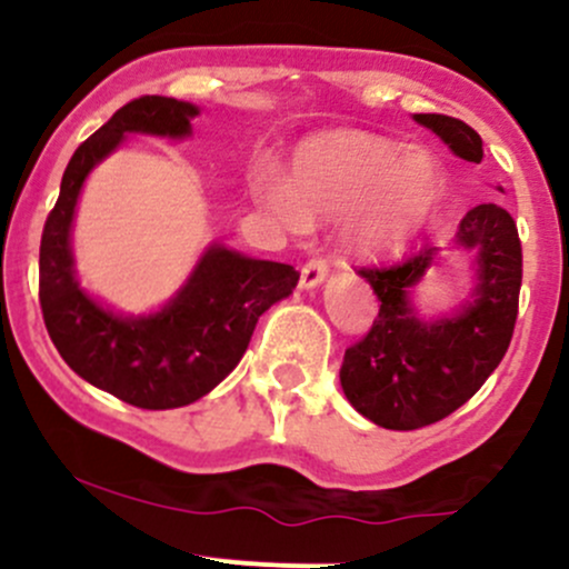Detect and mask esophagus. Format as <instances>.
<instances>
[{
    "instance_id": "esophagus-1",
    "label": "esophagus",
    "mask_w": 569,
    "mask_h": 569,
    "mask_svg": "<svg viewBox=\"0 0 569 569\" xmlns=\"http://www.w3.org/2000/svg\"><path fill=\"white\" fill-rule=\"evenodd\" d=\"M326 276H329V264H326L323 259H310V262L302 267V272H299V289H316V286L323 283Z\"/></svg>"
}]
</instances>
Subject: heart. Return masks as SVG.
Wrapping results in <instances>:
<instances>
[{
  "label": "heart",
  "mask_w": 569,
  "mask_h": 569,
  "mask_svg": "<svg viewBox=\"0 0 569 569\" xmlns=\"http://www.w3.org/2000/svg\"><path fill=\"white\" fill-rule=\"evenodd\" d=\"M447 194L439 158L426 147L367 130H329L293 149L286 181L262 189L289 230L339 219L342 243L363 257L403 251L428 230Z\"/></svg>",
  "instance_id": "1"
}]
</instances>
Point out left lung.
Masks as SVG:
<instances>
[{
  "instance_id": "1",
  "label": "left lung",
  "mask_w": 569,
  "mask_h": 569,
  "mask_svg": "<svg viewBox=\"0 0 569 569\" xmlns=\"http://www.w3.org/2000/svg\"><path fill=\"white\" fill-rule=\"evenodd\" d=\"M457 158L481 162V136L447 114H415ZM447 251L471 257L468 297L436 318H422L415 289L443 248L426 246L393 267H361L380 299L369 335L345 350L339 382L358 415L388 430L439 422L471 398L511 345L521 289V243L506 208L481 202L457 224Z\"/></svg>"
}]
</instances>
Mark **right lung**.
Wrapping results in <instances>:
<instances>
[{
	"mask_svg": "<svg viewBox=\"0 0 569 569\" xmlns=\"http://www.w3.org/2000/svg\"><path fill=\"white\" fill-rule=\"evenodd\" d=\"M200 109L141 96L71 154L39 246V305L48 335L84 382L139 409H176L211 393L251 342L259 316L297 289L291 264L211 243L160 310L122 316L80 286L71 253L77 200L90 171L128 136L187 139Z\"/></svg>",
	"mask_w": 569,
	"mask_h": 569,
	"instance_id": "obj_1",
	"label": "right lung"
}]
</instances>
